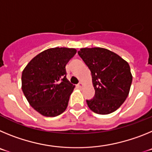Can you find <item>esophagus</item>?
Segmentation results:
<instances>
[{"label":"esophagus","instance_id":"1","mask_svg":"<svg viewBox=\"0 0 152 152\" xmlns=\"http://www.w3.org/2000/svg\"><path fill=\"white\" fill-rule=\"evenodd\" d=\"M77 87H78L79 88H82L83 87V83L82 82H80L78 84H77Z\"/></svg>","mask_w":152,"mask_h":152}]
</instances>
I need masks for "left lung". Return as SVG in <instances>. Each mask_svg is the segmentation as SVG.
<instances>
[{
    "label": "left lung",
    "instance_id": "1",
    "mask_svg": "<svg viewBox=\"0 0 152 152\" xmlns=\"http://www.w3.org/2000/svg\"><path fill=\"white\" fill-rule=\"evenodd\" d=\"M77 53L91 70L95 90L94 98L87 100L88 107L101 115L116 111L129 93L132 81L129 64L103 48H83Z\"/></svg>",
    "mask_w": 152,
    "mask_h": 152
}]
</instances>
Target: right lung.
<instances>
[{
	"instance_id": "1",
	"label": "right lung",
	"mask_w": 152,
	"mask_h": 152,
	"mask_svg": "<svg viewBox=\"0 0 152 152\" xmlns=\"http://www.w3.org/2000/svg\"><path fill=\"white\" fill-rule=\"evenodd\" d=\"M75 49L52 48L31 60L22 73V91L30 106L44 116L54 117L68 107L75 85L66 78V66Z\"/></svg>"
}]
</instances>
